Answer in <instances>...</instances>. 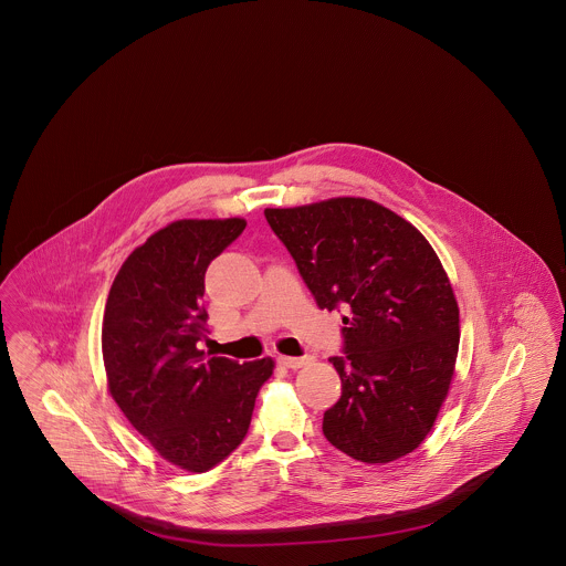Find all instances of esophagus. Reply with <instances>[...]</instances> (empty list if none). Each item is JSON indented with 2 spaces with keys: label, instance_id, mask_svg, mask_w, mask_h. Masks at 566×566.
<instances>
[{
  "label": "esophagus",
  "instance_id": "obj_1",
  "mask_svg": "<svg viewBox=\"0 0 566 566\" xmlns=\"http://www.w3.org/2000/svg\"><path fill=\"white\" fill-rule=\"evenodd\" d=\"M277 363L282 365V367H286V369H298V367H303V365H307L310 363V358L307 356H277Z\"/></svg>",
  "mask_w": 566,
  "mask_h": 566
}]
</instances>
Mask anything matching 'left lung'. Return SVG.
<instances>
[{
    "instance_id": "1",
    "label": "left lung",
    "mask_w": 566,
    "mask_h": 566,
    "mask_svg": "<svg viewBox=\"0 0 566 566\" xmlns=\"http://www.w3.org/2000/svg\"><path fill=\"white\" fill-rule=\"evenodd\" d=\"M321 310L344 314V354L331 363L342 397L324 437L360 462L413 452L454 376L458 305L431 243L369 199L337 197L265 210Z\"/></svg>"
}]
</instances>
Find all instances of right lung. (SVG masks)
<instances>
[{"label": "right lung", "instance_id": "right-lung-1", "mask_svg": "<svg viewBox=\"0 0 566 566\" xmlns=\"http://www.w3.org/2000/svg\"><path fill=\"white\" fill-rule=\"evenodd\" d=\"M245 229L242 218L176 220L116 273L102 350L112 399L171 464L210 471L242 443L273 360L206 356V270Z\"/></svg>", "mask_w": 566, "mask_h": 566}]
</instances>
